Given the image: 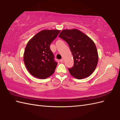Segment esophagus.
I'll list each match as a JSON object with an SVG mask.
<instances>
[{
    "label": "esophagus",
    "instance_id": "34e87169",
    "mask_svg": "<svg viewBox=\"0 0 120 120\" xmlns=\"http://www.w3.org/2000/svg\"><path fill=\"white\" fill-rule=\"evenodd\" d=\"M63 61H64V60H63V59H61L60 60V62L61 63H63Z\"/></svg>",
    "mask_w": 120,
    "mask_h": 120
}]
</instances>
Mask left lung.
<instances>
[{
    "label": "left lung",
    "instance_id": "obj_1",
    "mask_svg": "<svg viewBox=\"0 0 120 120\" xmlns=\"http://www.w3.org/2000/svg\"><path fill=\"white\" fill-rule=\"evenodd\" d=\"M69 45L73 56V67L68 68L73 77L81 79L91 75L96 68L98 55L95 43L77 29L63 30L59 35Z\"/></svg>",
    "mask_w": 120,
    "mask_h": 120
}]
</instances>
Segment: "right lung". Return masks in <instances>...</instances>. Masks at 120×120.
I'll use <instances>...</instances> for the list:
<instances>
[{"instance_id":"1","label":"right lung","mask_w":120,"mask_h":120,"mask_svg":"<svg viewBox=\"0 0 120 120\" xmlns=\"http://www.w3.org/2000/svg\"><path fill=\"white\" fill-rule=\"evenodd\" d=\"M60 32L59 30H43L28 42L24 61L27 70L34 77L46 79L54 73L57 63L54 60L50 45Z\"/></svg>"}]
</instances>
